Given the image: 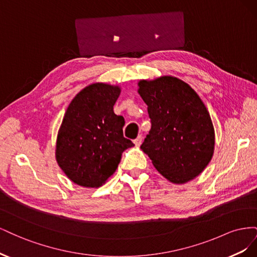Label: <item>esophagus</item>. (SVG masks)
<instances>
[{
    "label": "esophagus",
    "instance_id": "1",
    "mask_svg": "<svg viewBox=\"0 0 257 257\" xmlns=\"http://www.w3.org/2000/svg\"><path fill=\"white\" fill-rule=\"evenodd\" d=\"M142 142H143V136L142 135H138L137 138L134 141V144H135V146L138 147V146L142 145Z\"/></svg>",
    "mask_w": 257,
    "mask_h": 257
}]
</instances>
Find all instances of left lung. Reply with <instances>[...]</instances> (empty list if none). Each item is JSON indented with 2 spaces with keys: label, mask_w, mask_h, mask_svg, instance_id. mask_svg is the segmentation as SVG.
I'll return each mask as SVG.
<instances>
[{
  "label": "left lung",
  "mask_w": 257,
  "mask_h": 257,
  "mask_svg": "<svg viewBox=\"0 0 257 257\" xmlns=\"http://www.w3.org/2000/svg\"><path fill=\"white\" fill-rule=\"evenodd\" d=\"M138 87L151 119L142 150L168 181H191L203 173L214 151V128L205 104L188 83L173 76L141 80Z\"/></svg>",
  "instance_id": "1"
}]
</instances>
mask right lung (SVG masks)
<instances>
[{"label":"right lung","mask_w":257,"mask_h":257,"mask_svg":"<svg viewBox=\"0 0 257 257\" xmlns=\"http://www.w3.org/2000/svg\"><path fill=\"white\" fill-rule=\"evenodd\" d=\"M119 85L92 83L77 94L59 130L56 160L69 180L84 188L103 185L118 168L123 151L124 118L113 112Z\"/></svg>","instance_id":"add662e5"}]
</instances>
